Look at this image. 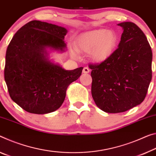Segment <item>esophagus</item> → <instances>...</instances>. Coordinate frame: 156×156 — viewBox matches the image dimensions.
Wrapping results in <instances>:
<instances>
[{"label": "esophagus", "instance_id": "1", "mask_svg": "<svg viewBox=\"0 0 156 156\" xmlns=\"http://www.w3.org/2000/svg\"><path fill=\"white\" fill-rule=\"evenodd\" d=\"M90 69H89L88 67H84L83 68V73L87 74V73H90Z\"/></svg>", "mask_w": 156, "mask_h": 156}]
</instances>
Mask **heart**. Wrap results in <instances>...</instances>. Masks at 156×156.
<instances>
[{"label":"heart","mask_w":156,"mask_h":156,"mask_svg":"<svg viewBox=\"0 0 156 156\" xmlns=\"http://www.w3.org/2000/svg\"><path fill=\"white\" fill-rule=\"evenodd\" d=\"M118 43V36L113 30L101 28L83 34L77 40L79 51L90 53L91 58L96 62H102L110 58ZM73 55L77 53L73 52Z\"/></svg>","instance_id":"obj_1"}]
</instances>
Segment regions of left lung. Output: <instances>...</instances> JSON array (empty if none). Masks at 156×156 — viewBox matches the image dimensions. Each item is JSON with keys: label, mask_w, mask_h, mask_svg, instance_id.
I'll return each instance as SVG.
<instances>
[{"label": "left lung", "mask_w": 156, "mask_h": 156, "mask_svg": "<svg viewBox=\"0 0 156 156\" xmlns=\"http://www.w3.org/2000/svg\"><path fill=\"white\" fill-rule=\"evenodd\" d=\"M117 49L91 69V95L96 105L108 113L126 112L144 100L152 78V51L137 25L123 22Z\"/></svg>", "instance_id": "left-lung-1"}]
</instances>
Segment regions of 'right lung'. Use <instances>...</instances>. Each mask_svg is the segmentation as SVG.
<instances>
[{"label":"right lung","instance_id":"1","mask_svg":"<svg viewBox=\"0 0 156 156\" xmlns=\"http://www.w3.org/2000/svg\"><path fill=\"white\" fill-rule=\"evenodd\" d=\"M66 29L31 21L19 30L7 46L5 80L14 102L30 113L54 112L62 104L70 84L83 67L65 70L48 59L47 48L65 51Z\"/></svg>","mask_w":156,"mask_h":156}]
</instances>
